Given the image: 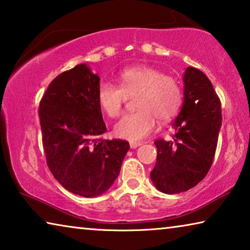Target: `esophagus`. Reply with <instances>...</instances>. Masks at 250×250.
<instances>
[{"instance_id": "1", "label": "esophagus", "mask_w": 250, "mask_h": 250, "mask_svg": "<svg viewBox=\"0 0 250 250\" xmlns=\"http://www.w3.org/2000/svg\"><path fill=\"white\" fill-rule=\"evenodd\" d=\"M142 146V142H135V141H131L130 142V147L131 149H135V147Z\"/></svg>"}]
</instances>
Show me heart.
I'll use <instances>...</instances> for the list:
<instances>
[{
  "label": "heart",
  "instance_id": "obj_1",
  "mask_svg": "<svg viewBox=\"0 0 250 250\" xmlns=\"http://www.w3.org/2000/svg\"><path fill=\"white\" fill-rule=\"evenodd\" d=\"M119 87L101 83L97 90V100L109 118L122 112L126 96H135L138 110L128 113L115 125L117 137L139 141L153 132L156 119L168 121L174 117L182 104L180 83L171 76L149 66H134L118 76Z\"/></svg>",
  "mask_w": 250,
  "mask_h": 250
}]
</instances>
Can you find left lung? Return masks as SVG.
Here are the masks:
<instances>
[{"mask_svg":"<svg viewBox=\"0 0 250 250\" xmlns=\"http://www.w3.org/2000/svg\"><path fill=\"white\" fill-rule=\"evenodd\" d=\"M184 99L173 122V140L160 139L151 181L160 192L188 191L204 179L213 163L222 126L221 101L204 73L188 67L183 76Z\"/></svg>","mask_w":250,"mask_h":250,"instance_id":"obj_1","label":"left lung"}]
</instances>
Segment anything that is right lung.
<instances>
[{
  "label": "right lung",
  "mask_w": 250,
  "mask_h": 250,
  "mask_svg": "<svg viewBox=\"0 0 250 250\" xmlns=\"http://www.w3.org/2000/svg\"><path fill=\"white\" fill-rule=\"evenodd\" d=\"M100 78L87 64L58 75L40 104L46 162L59 184L83 197H96L119 175L129 143L104 140L105 125L97 100Z\"/></svg>",
  "instance_id": "add662e5"
}]
</instances>
